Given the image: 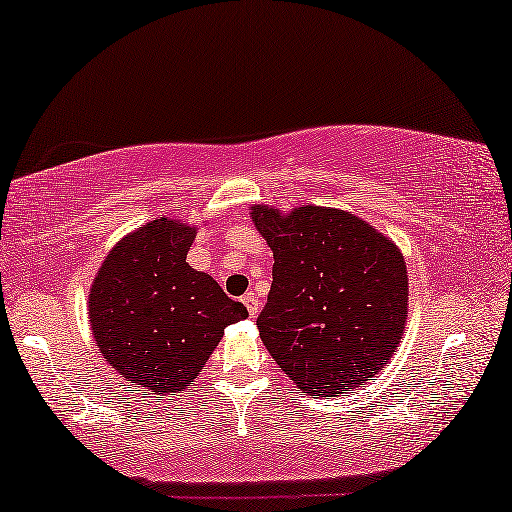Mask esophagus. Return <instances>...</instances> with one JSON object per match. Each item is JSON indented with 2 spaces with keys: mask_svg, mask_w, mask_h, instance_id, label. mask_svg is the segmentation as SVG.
I'll return each mask as SVG.
<instances>
[{
  "mask_svg": "<svg viewBox=\"0 0 512 512\" xmlns=\"http://www.w3.org/2000/svg\"><path fill=\"white\" fill-rule=\"evenodd\" d=\"M242 302H245V306H247V311H249L251 318H256L258 313H261V300H258V297H256L254 293H247L245 297H242Z\"/></svg>",
  "mask_w": 512,
  "mask_h": 512,
  "instance_id": "esophagus-1",
  "label": "esophagus"
}]
</instances>
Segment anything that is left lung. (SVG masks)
<instances>
[{"instance_id": "left-lung-1", "label": "left lung", "mask_w": 512, "mask_h": 512, "mask_svg": "<svg viewBox=\"0 0 512 512\" xmlns=\"http://www.w3.org/2000/svg\"><path fill=\"white\" fill-rule=\"evenodd\" d=\"M274 254L256 325L267 352L306 396H338L380 373L407 325L405 258L352 212L251 206Z\"/></svg>"}]
</instances>
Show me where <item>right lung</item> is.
I'll list each match as a JSON object with an SVG mask.
<instances>
[{
  "mask_svg": "<svg viewBox=\"0 0 512 512\" xmlns=\"http://www.w3.org/2000/svg\"><path fill=\"white\" fill-rule=\"evenodd\" d=\"M196 226L157 217L121 238L89 290L102 359L153 396H176L206 366L224 329L247 318L206 272L187 263Z\"/></svg>",
  "mask_w": 512,
  "mask_h": 512,
  "instance_id": "1",
  "label": "right lung"
}]
</instances>
